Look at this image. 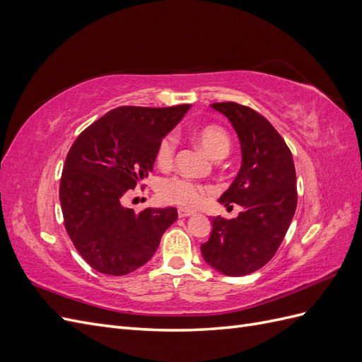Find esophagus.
<instances>
[{
	"label": "esophagus",
	"mask_w": 362,
	"mask_h": 362,
	"mask_svg": "<svg viewBox=\"0 0 362 362\" xmlns=\"http://www.w3.org/2000/svg\"><path fill=\"white\" fill-rule=\"evenodd\" d=\"M193 214H194L193 211H187V210H184V208H180V210H178V216L180 217H190Z\"/></svg>",
	"instance_id": "1"
}]
</instances>
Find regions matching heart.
<instances>
[{
    "instance_id": "b5f03b06",
    "label": "heart",
    "mask_w": 362,
    "mask_h": 362,
    "mask_svg": "<svg viewBox=\"0 0 362 362\" xmlns=\"http://www.w3.org/2000/svg\"><path fill=\"white\" fill-rule=\"evenodd\" d=\"M194 139L211 158L221 160L228 156L231 144H229L228 134L221 127H204L199 131H196ZM175 146H177V140L173 136L164 137L160 141L157 148V163L160 166H169L173 161ZM206 193V187L187 178H168L163 180L158 185V196L164 202L189 208V210L198 208L204 202Z\"/></svg>"
}]
</instances>
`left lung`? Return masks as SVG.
<instances>
[{
    "label": "left lung",
    "mask_w": 362,
    "mask_h": 362,
    "mask_svg": "<svg viewBox=\"0 0 362 362\" xmlns=\"http://www.w3.org/2000/svg\"><path fill=\"white\" fill-rule=\"evenodd\" d=\"M235 129L242 166L218 202L243 206L238 217L211 218L213 229L201 254L226 276L261 269L276 254L298 204L296 170L286 141L269 120L237 103L211 104Z\"/></svg>",
    "instance_id": "1"
}]
</instances>
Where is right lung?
I'll return each mask as SVG.
<instances>
[{"instance_id": "right-lung-1", "label": "right lung", "mask_w": 362, "mask_h": 362, "mask_svg": "<svg viewBox=\"0 0 362 362\" xmlns=\"http://www.w3.org/2000/svg\"><path fill=\"white\" fill-rule=\"evenodd\" d=\"M190 107H117L74 141L60 180V204L75 249L95 270L122 276L146 264L178 218L175 206L134 213L122 199L154 169L160 141Z\"/></svg>"}]
</instances>
